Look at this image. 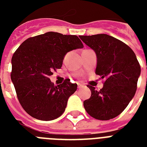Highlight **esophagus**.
<instances>
[{
	"label": "esophagus",
	"instance_id": "esophagus-1",
	"mask_svg": "<svg viewBox=\"0 0 147 147\" xmlns=\"http://www.w3.org/2000/svg\"><path fill=\"white\" fill-rule=\"evenodd\" d=\"M77 85H78V88H80L82 87V85L80 84V83H77Z\"/></svg>",
	"mask_w": 147,
	"mask_h": 147
}]
</instances>
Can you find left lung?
<instances>
[{
  "label": "left lung",
  "mask_w": 147,
  "mask_h": 147,
  "mask_svg": "<svg viewBox=\"0 0 147 147\" xmlns=\"http://www.w3.org/2000/svg\"><path fill=\"white\" fill-rule=\"evenodd\" d=\"M97 55L95 73L105 78L104 86L96 90L88 85L92 95L84 101L90 116L100 121L114 118L123 111L134 96L140 65L127 44L107 34L80 36Z\"/></svg>",
  "instance_id": "1"
}]
</instances>
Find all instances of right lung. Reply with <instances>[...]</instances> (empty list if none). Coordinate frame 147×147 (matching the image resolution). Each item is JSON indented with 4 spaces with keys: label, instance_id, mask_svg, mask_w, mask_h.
<instances>
[{
    "label": "right lung",
    "instance_id": "add662e5",
    "mask_svg": "<svg viewBox=\"0 0 147 147\" xmlns=\"http://www.w3.org/2000/svg\"><path fill=\"white\" fill-rule=\"evenodd\" d=\"M83 44L75 35L56 32L28 38L13 55L10 78L20 104L34 118L53 121L65 110L68 99L77 90L70 79L55 86L49 77L61 69L68 52Z\"/></svg>",
    "mask_w": 147,
    "mask_h": 147
}]
</instances>
